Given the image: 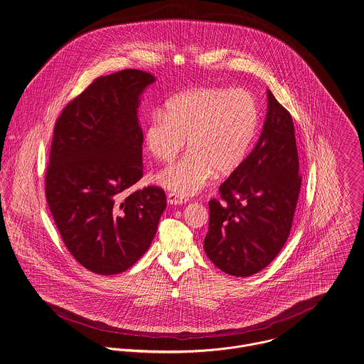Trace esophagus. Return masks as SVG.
I'll return each mask as SVG.
<instances>
[{
  "mask_svg": "<svg viewBox=\"0 0 364 364\" xmlns=\"http://www.w3.org/2000/svg\"><path fill=\"white\" fill-rule=\"evenodd\" d=\"M166 200H168L169 204H175V205L185 204V203L188 201V198H182V196H179V195H176V193H173V192H169V193L166 195Z\"/></svg>",
  "mask_w": 364,
  "mask_h": 364,
  "instance_id": "obj_1",
  "label": "esophagus"
}]
</instances>
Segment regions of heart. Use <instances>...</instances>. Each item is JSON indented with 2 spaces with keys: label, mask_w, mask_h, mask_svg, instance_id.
<instances>
[{
  "label": "heart",
  "mask_w": 364,
  "mask_h": 364,
  "mask_svg": "<svg viewBox=\"0 0 364 364\" xmlns=\"http://www.w3.org/2000/svg\"><path fill=\"white\" fill-rule=\"evenodd\" d=\"M259 105L246 90L200 87L179 93L156 108L144 128V144L160 163L172 161L157 181L179 196L201 191L214 176H227L246 160L259 131Z\"/></svg>",
  "instance_id": "1"
}]
</instances>
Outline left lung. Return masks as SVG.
<instances>
[{
	"instance_id": "8db88e82",
	"label": "left lung",
	"mask_w": 364,
	"mask_h": 364,
	"mask_svg": "<svg viewBox=\"0 0 364 364\" xmlns=\"http://www.w3.org/2000/svg\"><path fill=\"white\" fill-rule=\"evenodd\" d=\"M263 132L243 164L208 201L204 239L208 259L233 277H250L269 264L292 228L301 176L294 121L268 90Z\"/></svg>"
}]
</instances>
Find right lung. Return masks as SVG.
<instances>
[{
    "mask_svg": "<svg viewBox=\"0 0 364 364\" xmlns=\"http://www.w3.org/2000/svg\"><path fill=\"white\" fill-rule=\"evenodd\" d=\"M154 80L139 69L100 76L66 104L54 127L46 198L66 249L96 274L132 267L166 210L161 188L132 192L143 176L137 108Z\"/></svg>",
    "mask_w": 364,
    "mask_h": 364,
    "instance_id": "obj_1",
    "label": "right lung"
}]
</instances>
